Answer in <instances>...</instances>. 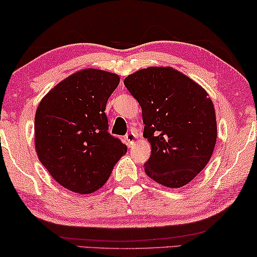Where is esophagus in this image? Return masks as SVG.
Listing matches in <instances>:
<instances>
[{"mask_svg": "<svg viewBox=\"0 0 257 257\" xmlns=\"http://www.w3.org/2000/svg\"><path fill=\"white\" fill-rule=\"evenodd\" d=\"M136 139H137V134L134 132L127 133L125 136V140H126V142H127L128 146H132L134 144V141H136Z\"/></svg>", "mask_w": 257, "mask_h": 257, "instance_id": "34e87169", "label": "esophagus"}]
</instances>
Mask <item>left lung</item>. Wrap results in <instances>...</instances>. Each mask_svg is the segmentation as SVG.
I'll return each mask as SVG.
<instances>
[{
    "mask_svg": "<svg viewBox=\"0 0 257 257\" xmlns=\"http://www.w3.org/2000/svg\"><path fill=\"white\" fill-rule=\"evenodd\" d=\"M124 85L141 106L144 137L151 145L146 174L167 188L186 186L207 165L216 144L207 92L171 67L140 69Z\"/></svg>",
    "mask_w": 257,
    "mask_h": 257,
    "instance_id": "left-lung-1",
    "label": "left lung"
}]
</instances>
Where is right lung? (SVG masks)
I'll list each match as a JSON object with an SVG mask.
<instances>
[{"label":"right lung","instance_id":"obj_1","mask_svg":"<svg viewBox=\"0 0 257 257\" xmlns=\"http://www.w3.org/2000/svg\"><path fill=\"white\" fill-rule=\"evenodd\" d=\"M119 84L109 71L78 70L46 94L35 113V149L59 184L77 193L107 182L127 147L108 132L106 104Z\"/></svg>","mask_w":257,"mask_h":257}]
</instances>
